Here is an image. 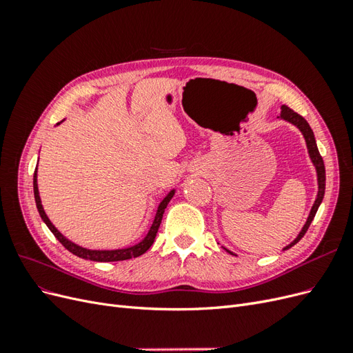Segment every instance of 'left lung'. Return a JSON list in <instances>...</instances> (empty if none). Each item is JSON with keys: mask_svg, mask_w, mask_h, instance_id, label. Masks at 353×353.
Instances as JSON below:
<instances>
[{"mask_svg": "<svg viewBox=\"0 0 353 353\" xmlns=\"http://www.w3.org/2000/svg\"><path fill=\"white\" fill-rule=\"evenodd\" d=\"M280 117H281V119L287 121V122L293 123L294 126H297L299 130H301V132L303 134L306 145H307L309 156H311V160H312V163H314V166H315V169H316V175H318V194H316L314 206H312V209H311V213H309V216H307V219H306V223L303 225L302 231L299 232V236H297L290 244L285 245V248L283 249V250H287V249H290L292 245H294L299 240H301V239L305 236V232L307 231L309 225H311L312 219L315 218V213H316L319 205H321V201H323V199H324V193H325V166H324V160H323L321 154H319V152H318L316 141H315V137H314V132H312V130H311V126H309V123L303 119V117H302L301 114H299V113H296L294 110H292L290 108H287V105H283V108H281V114H280ZM227 252L231 253V254H234V253L230 252V250H227ZM234 256H236V254H234Z\"/></svg>", "mask_w": 353, "mask_h": 353, "instance_id": "left-lung-1", "label": "left lung"}]
</instances>
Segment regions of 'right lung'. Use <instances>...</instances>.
Wrapping results in <instances>:
<instances>
[{
  "label": "right lung",
  "mask_w": 353,
  "mask_h": 353,
  "mask_svg": "<svg viewBox=\"0 0 353 353\" xmlns=\"http://www.w3.org/2000/svg\"><path fill=\"white\" fill-rule=\"evenodd\" d=\"M59 125V123H57ZM34 194H35V203H37V208H38V212L39 215L42 218V221L46 222V225L50 228V231L54 234V237L65 245V248L73 253L79 256V258L82 259H88V261H95V262H117V261H126V259H131V258H137V256H141L143 253H145L148 249L152 248V244L156 239V234H157V230L160 227V222H162V218H163V213H165V209L168 206V203L170 201V199L174 197L175 194V190L169 191L168 196L160 201V205L157 208V212H156V216H154V221L152 223L150 230H148L147 236L140 241L137 243L135 245H131V248H126V249H117V250H90V249H85V248H81V245L74 244L73 241L68 240L63 234L52 225L51 221L48 219V216L46 215L44 212V208H42L41 205V199H39V191H38V181H37V169H35V174H34Z\"/></svg>",
  "instance_id": "add662e5"
}]
</instances>
